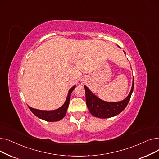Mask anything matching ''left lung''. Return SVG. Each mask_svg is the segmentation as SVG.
<instances>
[{
  "instance_id": "obj_1",
  "label": "left lung",
  "mask_w": 159,
  "mask_h": 159,
  "mask_svg": "<svg viewBox=\"0 0 159 159\" xmlns=\"http://www.w3.org/2000/svg\"><path fill=\"white\" fill-rule=\"evenodd\" d=\"M118 47L120 48L119 46ZM124 52L126 54L124 51ZM84 87L86 90V105L90 113L97 118L107 119L119 115L127 106L134 88V78H133L132 87L129 95L123 101L119 102L102 101L91 92L86 86H84Z\"/></svg>"
}]
</instances>
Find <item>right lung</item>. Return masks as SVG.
<instances>
[{
	"mask_svg": "<svg viewBox=\"0 0 159 159\" xmlns=\"http://www.w3.org/2000/svg\"><path fill=\"white\" fill-rule=\"evenodd\" d=\"M75 86H76L75 85L70 88V89L68 91V96H67L65 102L62 106H61L59 108H58V109H56L54 110H49V111L40 110L35 109V108H33L28 106L29 109L33 114L40 119H43L48 122L59 121L61 119H62L66 115V113L67 110H68V107L70 103L71 93H72L73 90L75 89Z\"/></svg>",
	"mask_w": 159,
	"mask_h": 159,
	"instance_id": "obj_1",
	"label": "right lung"
}]
</instances>
